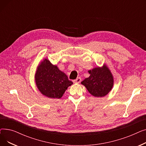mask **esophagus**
I'll list each match as a JSON object with an SVG mask.
<instances>
[{"mask_svg": "<svg viewBox=\"0 0 146 146\" xmlns=\"http://www.w3.org/2000/svg\"><path fill=\"white\" fill-rule=\"evenodd\" d=\"M81 80H82V79H81L80 78H78L77 79L73 80V83H79L81 82Z\"/></svg>", "mask_w": 146, "mask_h": 146, "instance_id": "esophagus-1", "label": "esophagus"}]
</instances>
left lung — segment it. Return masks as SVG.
<instances>
[{
    "label": "left lung",
    "instance_id": "8db88e82",
    "mask_svg": "<svg viewBox=\"0 0 146 146\" xmlns=\"http://www.w3.org/2000/svg\"><path fill=\"white\" fill-rule=\"evenodd\" d=\"M90 74L81 83L85 86L89 92L95 97H104L111 90L113 85V76L105 64L89 70Z\"/></svg>",
    "mask_w": 146,
    "mask_h": 146
}]
</instances>
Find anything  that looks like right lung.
<instances>
[{
	"instance_id": "right-lung-1",
	"label": "right lung",
	"mask_w": 146,
	"mask_h": 146,
	"mask_svg": "<svg viewBox=\"0 0 146 146\" xmlns=\"http://www.w3.org/2000/svg\"><path fill=\"white\" fill-rule=\"evenodd\" d=\"M35 80L40 92L50 98H61L68 87L73 84L64 73L47 58L37 67Z\"/></svg>"
}]
</instances>
